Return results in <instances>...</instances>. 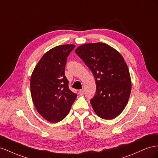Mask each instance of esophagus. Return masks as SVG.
Listing matches in <instances>:
<instances>
[{
	"label": "esophagus",
	"instance_id": "1",
	"mask_svg": "<svg viewBox=\"0 0 158 158\" xmlns=\"http://www.w3.org/2000/svg\"><path fill=\"white\" fill-rule=\"evenodd\" d=\"M79 94H81V95H82V94H84V90H83V89L79 90Z\"/></svg>",
	"mask_w": 158,
	"mask_h": 158
}]
</instances>
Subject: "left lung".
Segmentation results:
<instances>
[{
    "label": "left lung",
    "mask_w": 158,
    "mask_h": 158,
    "mask_svg": "<svg viewBox=\"0 0 158 158\" xmlns=\"http://www.w3.org/2000/svg\"><path fill=\"white\" fill-rule=\"evenodd\" d=\"M92 71L97 91L91 104L101 118L118 116L128 102L132 84L128 67L121 54L105 43L85 44L75 50Z\"/></svg>",
    "instance_id": "8db88e82"
}]
</instances>
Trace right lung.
Listing matches in <instances>:
<instances>
[{"mask_svg": "<svg viewBox=\"0 0 158 158\" xmlns=\"http://www.w3.org/2000/svg\"><path fill=\"white\" fill-rule=\"evenodd\" d=\"M75 46L65 44L49 49L31 75L30 91L34 106L43 118L52 123L65 118L77 98L65 76L67 57Z\"/></svg>", "mask_w": 158, "mask_h": 158, "instance_id": "obj_1", "label": "right lung"}]
</instances>
